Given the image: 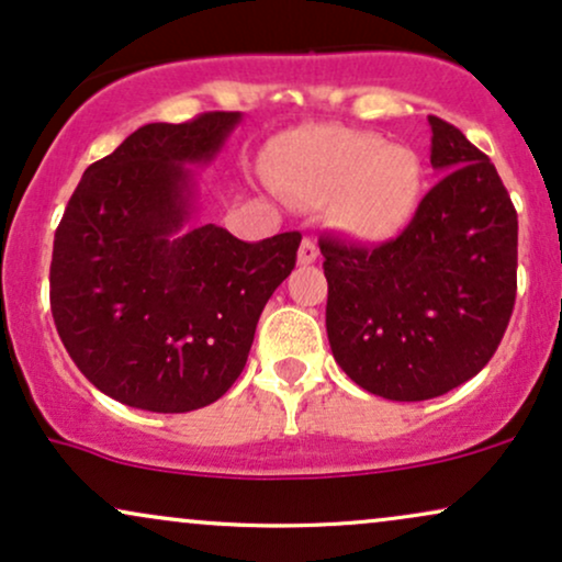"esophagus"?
<instances>
[{
    "label": "esophagus",
    "instance_id": "obj_1",
    "mask_svg": "<svg viewBox=\"0 0 562 562\" xmlns=\"http://www.w3.org/2000/svg\"><path fill=\"white\" fill-rule=\"evenodd\" d=\"M319 259V248H317V243L314 240H303L301 243V248H299V263L301 267H308V263H314Z\"/></svg>",
    "mask_w": 562,
    "mask_h": 562
}]
</instances>
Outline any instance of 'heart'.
Instances as JSON below:
<instances>
[{
  "mask_svg": "<svg viewBox=\"0 0 562 562\" xmlns=\"http://www.w3.org/2000/svg\"><path fill=\"white\" fill-rule=\"evenodd\" d=\"M277 184L303 203H327L353 240L383 243L412 222L425 195L417 150L353 128H301L282 142Z\"/></svg>",
  "mask_w": 562,
  "mask_h": 562,
  "instance_id": "1",
  "label": "heart"
}]
</instances>
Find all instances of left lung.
<instances>
[{
	"mask_svg": "<svg viewBox=\"0 0 562 562\" xmlns=\"http://www.w3.org/2000/svg\"><path fill=\"white\" fill-rule=\"evenodd\" d=\"M438 184L396 240L322 237L327 338L364 391L425 402L479 375L507 330L518 288V214L494 164L428 115Z\"/></svg>",
	"mask_w": 562,
	"mask_h": 562,
	"instance_id": "8db88e82",
	"label": "left lung"
}]
</instances>
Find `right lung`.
Wrapping results in <instances>:
<instances>
[{"label": "right lung", "instance_id": "right-lung-1", "mask_svg": "<svg viewBox=\"0 0 562 562\" xmlns=\"http://www.w3.org/2000/svg\"><path fill=\"white\" fill-rule=\"evenodd\" d=\"M240 113L147 124L83 171L55 232L49 303L83 378L126 406L192 412L240 378L256 325L295 267L299 232L243 243L195 227V173Z\"/></svg>", "mask_w": 562, "mask_h": 562}]
</instances>
